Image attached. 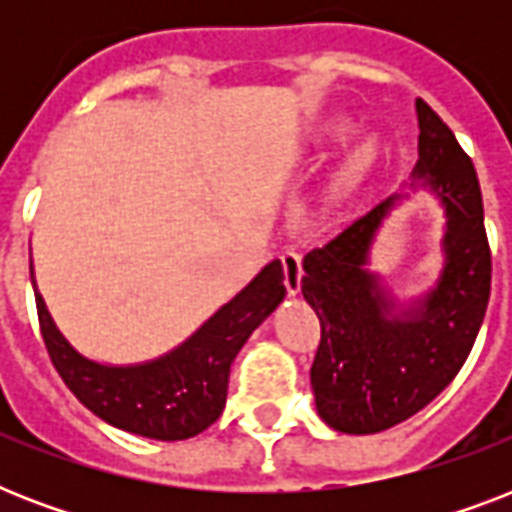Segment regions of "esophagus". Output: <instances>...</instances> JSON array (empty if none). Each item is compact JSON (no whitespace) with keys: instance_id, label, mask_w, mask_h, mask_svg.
<instances>
[{"instance_id":"1","label":"esophagus","mask_w":512,"mask_h":512,"mask_svg":"<svg viewBox=\"0 0 512 512\" xmlns=\"http://www.w3.org/2000/svg\"><path fill=\"white\" fill-rule=\"evenodd\" d=\"M281 265H284V284H287L289 295L300 292V281H303V255L295 247H287L281 252Z\"/></svg>"}]
</instances>
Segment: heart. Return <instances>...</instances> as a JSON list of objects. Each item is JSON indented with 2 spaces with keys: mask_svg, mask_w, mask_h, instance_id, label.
I'll list each match as a JSON object with an SVG mask.
<instances>
[{
  "mask_svg": "<svg viewBox=\"0 0 512 512\" xmlns=\"http://www.w3.org/2000/svg\"><path fill=\"white\" fill-rule=\"evenodd\" d=\"M348 135H350V124L348 122H332V124H327V130H324V140H332V143H337V140H345ZM369 159H372V146L366 143V146L356 148V154L350 156L348 167L356 172V170H361V167H364Z\"/></svg>",
  "mask_w": 512,
  "mask_h": 512,
  "instance_id": "b5f03b06",
  "label": "heart"
}]
</instances>
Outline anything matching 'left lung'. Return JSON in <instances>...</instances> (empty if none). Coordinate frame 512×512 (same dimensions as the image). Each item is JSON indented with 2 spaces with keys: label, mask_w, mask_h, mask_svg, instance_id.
Masks as SVG:
<instances>
[{
  "label": "left lung",
  "mask_w": 512,
  "mask_h": 512,
  "mask_svg": "<svg viewBox=\"0 0 512 512\" xmlns=\"http://www.w3.org/2000/svg\"><path fill=\"white\" fill-rule=\"evenodd\" d=\"M414 106L420 159L409 188L436 193L446 215L436 287L401 305L369 271L374 236L409 193L380 201L303 260V297L321 321L311 366L316 412L350 436L380 433L425 409L462 369L489 305L492 252L476 167L425 100Z\"/></svg>",
  "instance_id": "left-lung-1"
}]
</instances>
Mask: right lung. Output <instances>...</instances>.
<instances>
[{"instance_id":"right-lung-1","label":"right lung","mask_w":512,"mask_h":512,"mask_svg":"<svg viewBox=\"0 0 512 512\" xmlns=\"http://www.w3.org/2000/svg\"><path fill=\"white\" fill-rule=\"evenodd\" d=\"M31 287L44 345L68 390L108 425L156 441L199 436L223 414L233 358L287 295L281 260H273L175 350L111 366L82 356L55 327L36 289L34 263Z\"/></svg>"}]
</instances>
